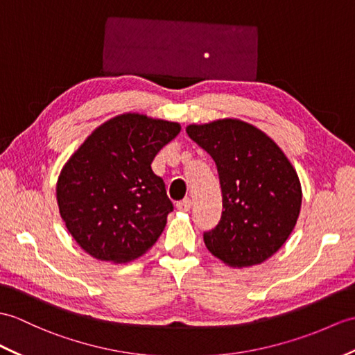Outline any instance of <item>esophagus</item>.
Returning a JSON list of instances; mask_svg holds the SVG:
<instances>
[{
  "label": "esophagus",
  "mask_w": 355,
  "mask_h": 355,
  "mask_svg": "<svg viewBox=\"0 0 355 355\" xmlns=\"http://www.w3.org/2000/svg\"><path fill=\"white\" fill-rule=\"evenodd\" d=\"M192 207V200H189V198H186V200L177 202V209L180 211H189Z\"/></svg>",
  "instance_id": "34e87169"
}]
</instances>
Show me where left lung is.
I'll use <instances>...</instances> for the list:
<instances>
[{
	"label": "left lung",
	"instance_id": "obj_1",
	"mask_svg": "<svg viewBox=\"0 0 355 355\" xmlns=\"http://www.w3.org/2000/svg\"><path fill=\"white\" fill-rule=\"evenodd\" d=\"M215 160L222 191L219 224L204 233L207 250L232 268L260 265L287 241L300 216L298 174L279 146L239 119L187 125Z\"/></svg>",
	"mask_w": 355,
	"mask_h": 355
}]
</instances>
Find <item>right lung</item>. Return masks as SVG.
Instances as JSON below:
<instances>
[{
  "instance_id": "obj_1",
  "label": "right lung",
  "mask_w": 355,
  "mask_h": 355,
  "mask_svg": "<svg viewBox=\"0 0 355 355\" xmlns=\"http://www.w3.org/2000/svg\"><path fill=\"white\" fill-rule=\"evenodd\" d=\"M180 130L178 122L123 113L64 163L55 187L60 216L92 257L125 263L157 242L174 205L151 163Z\"/></svg>"
}]
</instances>
